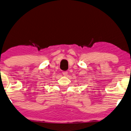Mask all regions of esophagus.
<instances>
[{"label":"esophagus","mask_w":131,"mask_h":131,"mask_svg":"<svg viewBox=\"0 0 131 131\" xmlns=\"http://www.w3.org/2000/svg\"><path fill=\"white\" fill-rule=\"evenodd\" d=\"M63 74L64 76H67L68 71H63Z\"/></svg>","instance_id":"1"}]
</instances>
